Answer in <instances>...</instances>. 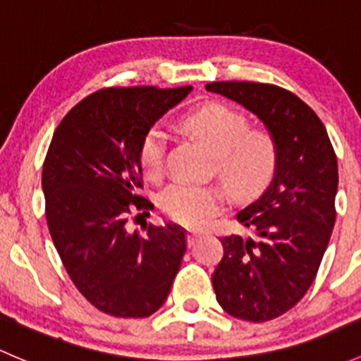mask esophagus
<instances>
[{
	"instance_id": "1",
	"label": "esophagus",
	"mask_w": 361,
	"mask_h": 361,
	"mask_svg": "<svg viewBox=\"0 0 361 361\" xmlns=\"http://www.w3.org/2000/svg\"><path fill=\"white\" fill-rule=\"evenodd\" d=\"M197 238H199V234L195 231H190L187 234V245L188 246H194L195 245V241H197Z\"/></svg>"
}]
</instances>
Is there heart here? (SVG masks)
<instances>
[{
  "instance_id": "b5f03b06",
  "label": "heart",
  "mask_w": 361,
  "mask_h": 361,
  "mask_svg": "<svg viewBox=\"0 0 361 361\" xmlns=\"http://www.w3.org/2000/svg\"><path fill=\"white\" fill-rule=\"evenodd\" d=\"M183 126L202 140L214 154V169L238 197L255 194L276 167V147L269 136L250 130L241 113L224 104H207L190 113ZM167 137L160 127L147 133L141 143V167L150 178H159L166 164ZM224 206V192L213 185L176 181L160 194V207L174 221L187 227H202Z\"/></svg>"
}]
</instances>
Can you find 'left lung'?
Wrapping results in <instances>:
<instances>
[{
    "label": "left lung",
    "mask_w": 361,
    "mask_h": 361,
    "mask_svg": "<svg viewBox=\"0 0 361 361\" xmlns=\"http://www.w3.org/2000/svg\"><path fill=\"white\" fill-rule=\"evenodd\" d=\"M206 90L253 113L276 147L274 178L238 213L253 238H221L224 257L213 272L216 300L228 314L269 322L304 297L329 246L336 224V152L318 115L290 90L255 82H213Z\"/></svg>",
    "instance_id": "8db88e82"
}]
</instances>
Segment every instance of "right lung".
Returning <instances> with one entry per match:
<instances>
[{"label":"right lung","mask_w":361,"mask_h":361,"mask_svg":"<svg viewBox=\"0 0 361 361\" xmlns=\"http://www.w3.org/2000/svg\"><path fill=\"white\" fill-rule=\"evenodd\" d=\"M190 92V85L97 90L64 116L47 152L42 187L57 253L78 292L116 318L162 307L187 251L180 225L145 224L140 235L126 224L133 211L154 209L140 195L143 137Z\"/></svg>","instance_id":"1"}]
</instances>
